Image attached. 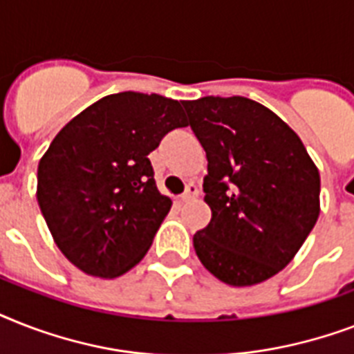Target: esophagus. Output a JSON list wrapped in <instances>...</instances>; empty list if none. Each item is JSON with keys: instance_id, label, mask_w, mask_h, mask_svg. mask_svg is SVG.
<instances>
[{"instance_id": "obj_1", "label": "esophagus", "mask_w": 354, "mask_h": 354, "mask_svg": "<svg viewBox=\"0 0 354 354\" xmlns=\"http://www.w3.org/2000/svg\"><path fill=\"white\" fill-rule=\"evenodd\" d=\"M196 196H198V187L191 183V185H187V189H185V193L180 196V202H189V200L196 198Z\"/></svg>"}]
</instances>
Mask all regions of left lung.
<instances>
[{
    "label": "left lung",
    "instance_id": "obj_1",
    "mask_svg": "<svg viewBox=\"0 0 354 354\" xmlns=\"http://www.w3.org/2000/svg\"><path fill=\"white\" fill-rule=\"evenodd\" d=\"M207 156L211 222L194 233L200 263L252 286L290 263L319 216V172L294 130L246 97L182 102Z\"/></svg>",
    "mask_w": 354,
    "mask_h": 354
}]
</instances>
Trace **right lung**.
<instances>
[{
    "instance_id": "obj_1",
    "label": "right lung",
    "mask_w": 354,
    "mask_h": 354,
    "mask_svg": "<svg viewBox=\"0 0 354 354\" xmlns=\"http://www.w3.org/2000/svg\"><path fill=\"white\" fill-rule=\"evenodd\" d=\"M182 104L122 91L73 118L38 163L36 198L60 252L84 274L113 279L149 252L171 198L147 156L174 128Z\"/></svg>"
}]
</instances>
